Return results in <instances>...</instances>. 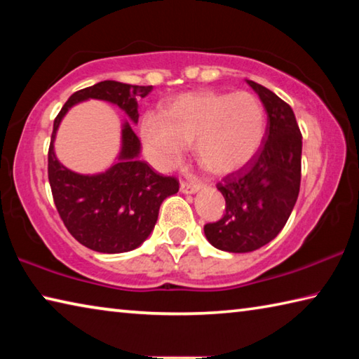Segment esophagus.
<instances>
[{
	"mask_svg": "<svg viewBox=\"0 0 359 359\" xmlns=\"http://www.w3.org/2000/svg\"><path fill=\"white\" fill-rule=\"evenodd\" d=\"M198 190H199V184H193V182H185V180L180 182V191L182 193L191 194V193H196Z\"/></svg>",
	"mask_w": 359,
	"mask_h": 359,
	"instance_id": "1",
	"label": "esophagus"
}]
</instances>
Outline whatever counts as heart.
<instances>
[{
	"label": "heart",
	"instance_id": "obj_1",
	"mask_svg": "<svg viewBox=\"0 0 359 359\" xmlns=\"http://www.w3.org/2000/svg\"><path fill=\"white\" fill-rule=\"evenodd\" d=\"M264 131V106L250 92L187 93L163 115L147 114L142 120V137L155 165L174 166L193 142L199 165L217 175L244 166L257 154Z\"/></svg>",
	"mask_w": 359,
	"mask_h": 359
}]
</instances>
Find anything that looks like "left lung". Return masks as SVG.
Masks as SVG:
<instances>
[{
    "instance_id": "obj_1",
    "label": "left lung",
    "mask_w": 359,
    "mask_h": 359,
    "mask_svg": "<svg viewBox=\"0 0 359 359\" xmlns=\"http://www.w3.org/2000/svg\"><path fill=\"white\" fill-rule=\"evenodd\" d=\"M267 112L263 145L247 169L224 175L217 188L226 205L218 222L204 224V234L218 250H258L280 233L288 222L301 187L302 135L293 109L253 81Z\"/></svg>"
}]
</instances>
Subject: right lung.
Here are the masks:
<instances>
[{
  "label": "right lung",
  "mask_w": 359,
  "mask_h": 359,
  "mask_svg": "<svg viewBox=\"0 0 359 359\" xmlns=\"http://www.w3.org/2000/svg\"><path fill=\"white\" fill-rule=\"evenodd\" d=\"M150 92L151 87L115 81L95 83L72 93L53 121L47 158L53 203L72 238L95 252L123 253L141 245L155 228L161 203L179 191V180L155 172L139 160L141 141L128 121L123 123L118 161L112 168L96 175L72 172L53 151L60 121L77 102L93 98L117 104L137 123V98Z\"/></svg>",
  "instance_id": "add662e5"
}]
</instances>
